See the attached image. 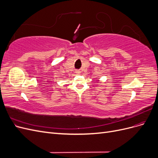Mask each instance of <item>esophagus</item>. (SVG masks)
I'll return each instance as SVG.
<instances>
[{
	"label": "esophagus",
	"mask_w": 158,
	"mask_h": 158,
	"mask_svg": "<svg viewBox=\"0 0 158 158\" xmlns=\"http://www.w3.org/2000/svg\"><path fill=\"white\" fill-rule=\"evenodd\" d=\"M76 73L77 74H80V70H76Z\"/></svg>",
	"instance_id": "esophagus-1"
}]
</instances>
